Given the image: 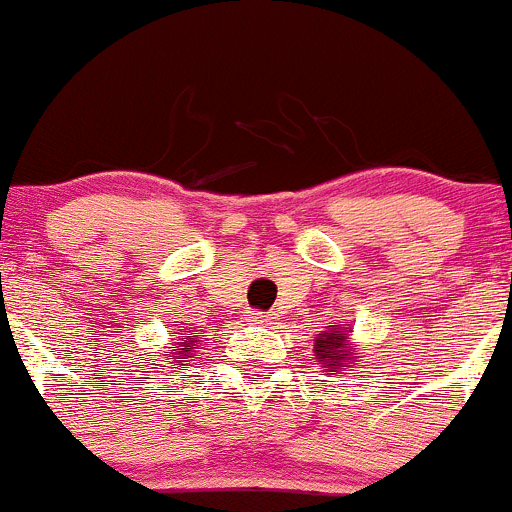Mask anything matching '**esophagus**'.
Wrapping results in <instances>:
<instances>
[{
    "mask_svg": "<svg viewBox=\"0 0 512 512\" xmlns=\"http://www.w3.org/2000/svg\"><path fill=\"white\" fill-rule=\"evenodd\" d=\"M249 321H251V323H261V326H266V323L273 321V313H266V311H249Z\"/></svg>",
    "mask_w": 512,
    "mask_h": 512,
    "instance_id": "obj_1",
    "label": "esophagus"
}]
</instances>
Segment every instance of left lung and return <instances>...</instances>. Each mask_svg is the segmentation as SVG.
<instances>
[{
    "label": "left lung",
    "instance_id": "8db88e82",
    "mask_svg": "<svg viewBox=\"0 0 512 512\" xmlns=\"http://www.w3.org/2000/svg\"><path fill=\"white\" fill-rule=\"evenodd\" d=\"M351 336V328L343 321L338 326H328L326 331H321L316 336V341H313V356L318 358L326 376L346 371V368H351V363H356L361 358Z\"/></svg>",
    "mask_w": 512,
    "mask_h": 512
}]
</instances>
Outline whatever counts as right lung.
<instances>
[{
	"label": "right lung",
	"instance_id": "obj_1",
	"mask_svg": "<svg viewBox=\"0 0 512 512\" xmlns=\"http://www.w3.org/2000/svg\"><path fill=\"white\" fill-rule=\"evenodd\" d=\"M196 343H199V338L191 336V333H186V336H179V338H176V341H174V346H169L171 351L164 353L166 361L174 363L176 368H181V371H184L186 363H189V361H186V358L194 356Z\"/></svg>",
	"mask_w": 512,
	"mask_h": 512
}]
</instances>
